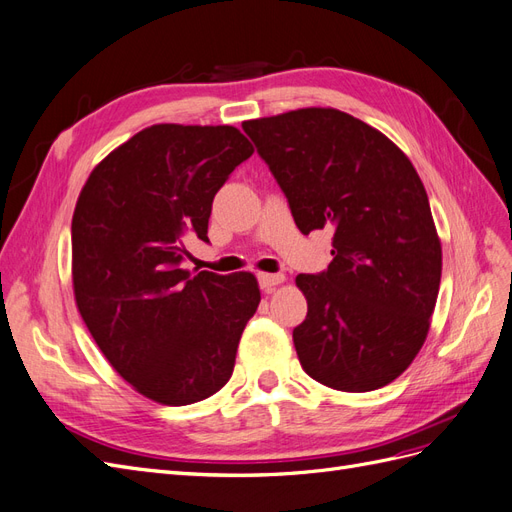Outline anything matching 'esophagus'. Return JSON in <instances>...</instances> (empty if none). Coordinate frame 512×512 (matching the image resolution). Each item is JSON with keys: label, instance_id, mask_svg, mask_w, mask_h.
I'll list each match as a JSON object with an SVG mask.
<instances>
[{"label": "esophagus", "instance_id": "1", "mask_svg": "<svg viewBox=\"0 0 512 512\" xmlns=\"http://www.w3.org/2000/svg\"><path fill=\"white\" fill-rule=\"evenodd\" d=\"M284 280L286 277L282 273H258V282H260L262 290H271L273 286L282 284Z\"/></svg>", "mask_w": 512, "mask_h": 512}]
</instances>
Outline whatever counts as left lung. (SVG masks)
Here are the masks:
<instances>
[{"label":"left lung","mask_w":512,"mask_h":512,"mask_svg":"<svg viewBox=\"0 0 512 512\" xmlns=\"http://www.w3.org/2000/svg\"><path fill=\"white\" fill-rule=\"evenodd\" d=\"M303 235L333 228V260L297 275L307 318L292 331L307 376L376 391L423 348L442 277V243L416 168L389 136L337 108L243 121Z\"/></svg>","instance_id":"8db88e82"}]
</instances>
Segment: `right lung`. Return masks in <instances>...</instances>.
<instances>
[{"instance_id": "1", "label": "right lung", "mask_w": 512, "mask_h": 512, "mask_svg": "<svg viewBox=\"0 0 512 512\" xmlns=\"http://www.w3.org/2000/svg\"><path fill=\"white\" fill-rule=\"evenodd\" d=\"M252 153L235 126L156 123L108 153L76 200V307L117 374L162 406L222 389L260 303L252 273L181 269L183 237L209 241L213 196Z\"/></svg>"}]
</instances>
